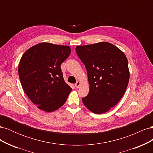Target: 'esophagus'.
I'll use <instances>...</instances> for the list:
<instances>
[{"instance_id":"esophagus-1","label":"esophagus","mask_w":153,"mask_h":153,"mask_svg":"<svg viewBox=\"0 0 153 153\" xmlns=\"http://www.w3.org/2000/svg\"><path fill=\"white\" fill-rule=\"evenodd\" d=\"M81 85V83L80 82H77L76 83V84H75V87L76 88H78V87H80V85Z\"/></svg>"}]
</instances>
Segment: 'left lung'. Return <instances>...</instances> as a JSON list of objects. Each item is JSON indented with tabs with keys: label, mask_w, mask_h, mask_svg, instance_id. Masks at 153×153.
Returning a JSON list of instances; mask_svg holds the SVG:
<instances>
[{
	"label": "left lung",
	"mask_w": 153,
	"mask_h": 153,
	"mask_svg": "<svg viewBox=\"0 0 153 153\" xmlns=\"http://www.w3.org/2000/svg\"><path fill=\"white\" fill-rule=\"evenodd\" d=\"M76 52L84 64L90 85L82 98L94 114H103L116 105L126 92L129 79L126 55L115 45L100 42L77 46Z\"/></svg>",
	"instance_id": "left-lung-1"
}]
</instances>
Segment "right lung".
Segmentation results:
<instances>
[{"label": "right lung", "mask_w": 153, "mask_h": 153, "mask_svg": "<svg viewBox=\"0 0 153 153\" xmlns=\"http://www.w3.org/2000/svg\"><path fill=\"white\" fill-rule=\"evenodd\" d=\"M70 53L68 46L41 43L27 50L20 59L18 75L23 89L32 102L45 112L59 108L71 91L61 68Z\"/></svg>", "instance_id": "add662e5"}]
</instances>
